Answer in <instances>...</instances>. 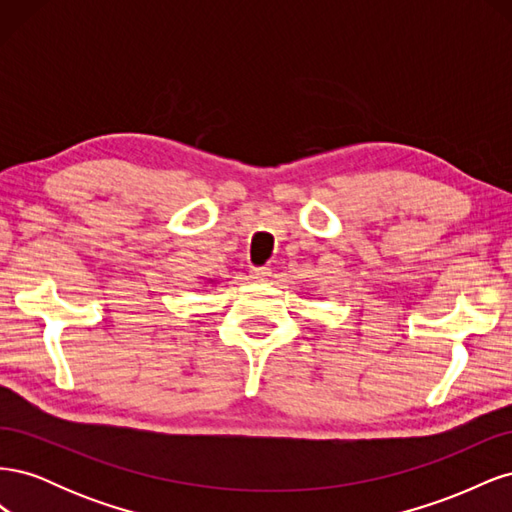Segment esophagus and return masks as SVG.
Returning <instances> with one entry per match:
<instances>
[{"mask_svg": "<svg viewBox=\"0 0 512 512\" xmlns=\"http://www.w3.org/2000/svg\"><path fill=\"white\" fill-rule=\"evenodd\" d=\"M269 275H271V269H267V267H256V269H252V280H254V282H267Z\"/></svg>", "mask_w": 512, "mask_h": 512, "instance_id": "obj_1", "label": "esophagus"}]
</instances>
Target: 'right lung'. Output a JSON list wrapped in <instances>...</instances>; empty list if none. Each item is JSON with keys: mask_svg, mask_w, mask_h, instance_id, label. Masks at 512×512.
Wrapping results in <instances>:
<instances>
[{"mask_svg": "<svg viewBox=\"0 0 512 512\" xmlns=\"http://www.w3.org/2000/svg\"><path fill=\"white\" fill-rule=\"evenodd\" d=\"M209 284H213V280H209Z\"/></svg>", "mask_w": 512, "mask_h": 512, "instance_id": "add662e5", "label": "right lung"}]
</instances>
